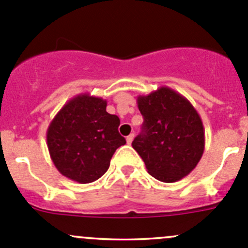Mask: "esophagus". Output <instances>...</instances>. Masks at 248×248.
Here are the masks:
<instances>
[{
    "label": "esophagus",
    "instance_id": "obj_1",
    "mask_svg": "<svg viewBox=\"0 0 248 248\" xmlns=\"http://www.w3.org/2000/svg\"><path fill=\"white\" fill-rule=\"evenodd\" d=\"M133 138H134V134H129V136L126 138L127 144H131V142L133 141Z\"/></svg>",
    "mask_w": 248,
    "mask_h": 248
}]
</instances>
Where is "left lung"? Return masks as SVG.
<instances>
[{
    "instance_id": "obj_1",
    "label": "left lung",
    "mask_w": 248,
    "mask_h": 248,
    "mask_svg": "<svg viewBox=\"0 0 248 248\" xmlns=\"http://www.w3.org/2000/svg\"><path fill=\"white\" fill-rule=\"evenodd\" d=\"M137 103L144 124L132 146L147 172L162 182L187 176L201 161L205 147L198 111L188 99L168 86L138 96Z\"/></svg>"
}]
</instances>
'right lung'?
<instances>
[{"mask_svg": "<svg viewBox=\"0 0 248 248\" xmlns=\"http://www.w3.org/2000/svg\"><path fill=\"white\" fill-rule=\"evenodd\" d=\"M120 119L107 111V101L89 93L69 99L46 131V145L63 176L90 184L108 170L117 147L126 144L119 133Z\"/></svg>", "mask_w": 248, "mask_h": 248, "instance_id": "right-lung-1", "label": "right lung"}]
</instances>
